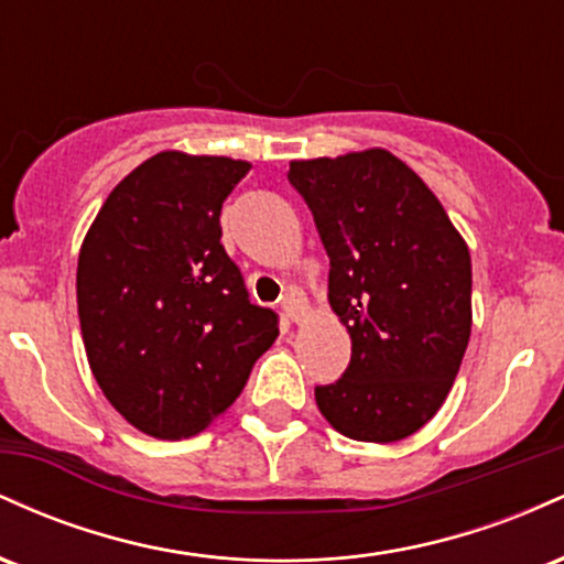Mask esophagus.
<instances>
[{
  "label": "esophagus",
  "mask_w": 564,
  "mask_h": 564,
  "mask_svg": "<svg viewBox=\"0 0 564 564\" xmlns=\"http://www.w3.org/2000/svg\"><path fill=\"white\" fill-rule=\"evenodd\" d=\"M281 310H283V315H286V321H291V323H300L302 313H304V300H302L300 291H294V289L286 291V294H283Z\"/></svg>",
  "instance_id": "esophagus-1"
}]
</instances>
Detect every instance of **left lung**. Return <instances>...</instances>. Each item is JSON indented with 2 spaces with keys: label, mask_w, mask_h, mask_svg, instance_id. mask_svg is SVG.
Listing matches in <instances>:
<instances>
[{
  "label": "left lung",
  "mask_w": 564,
  "mask_h": 564,
  "mask_svg": "<svg viewBox=\"0 0 564 564\" xmlns=\"http://www.w3.org/2000/svg\"><path fill=\"white\" fill-rule=\"evenodd\" d=\"M326 249L328 302L352 339L334 384L315 387L326 422L360 443H394L448 398L471 334L469 249L435 193L381 148L291 161Z\"/></svg>",
  "instance_id": "obj_1"
}]
</instances>
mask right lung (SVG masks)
Masks as SVG:
<instances>
[{"label":"right lung","mask_w":564,"mask_h":564,"mask_svg":"<svg viewBox=\"0 0 564 564\" xmlns=\"http://www.w3.org/2000/svg\"><path fill=\"white\" fill-rule=\"evenodd\" d=\"M249 170L156 153L113 187L82 243L89 368L108 403L151 437H191L228 411L278 336V315L251 304L219 243L223 200Z\"/></svg>","instance_id":"add662e5"}]
</instances>
